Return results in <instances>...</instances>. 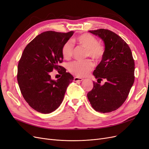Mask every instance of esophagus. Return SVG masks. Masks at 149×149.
<instances>
[{
  "label": "esophagus",
  "mask_w": 149,
  "mask_h": 149,
  "mask_svg": "<svg viewBox=\"0 0 149 149\" xmlns=\"http://www.w3.org/2000/svg\"><path fill=\"white\" fill-rule=\"evenodd\" d=\"M83 80H84V79L79 78V77H74V81H81Z\"/></svg>",
  "instance_id": "esophagus-1"
}]
</instances>
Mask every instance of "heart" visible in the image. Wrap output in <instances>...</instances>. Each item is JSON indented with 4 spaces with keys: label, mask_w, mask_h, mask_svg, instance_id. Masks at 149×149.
Wrapping results in <instances>:
<instances>
[{
    "label": "heart",
    "mask_w": 149,
    "mask_h": 149,
    "mask_svg": "<svg viewBox=\"0 0 149 149\" xmlns=\"http://www.w3.org/2000/svg\"><path fill=\"white\" fill-rule=\"evenodd\" d=\"M79 45L86 49V56H89L95 60L100 59L104 54V48L98 43L97 38L90 34H83L75 39ZM73 43L71 41L65 42L62 47L63 56L65 59H69L73 53ZM93 63L91 59L76 61L70 63L68 69L72 74L79 77H85L93 69Z\"/></svg>",
    "instance_id": "1"
}]
</instances>
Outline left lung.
<instances>
[{
  "mask_svg": "<svg viewBox=\"0 0 149 149\" xmlns=\"http://www.w3.org/2000/svg\"><path fill=\"white\" fill-rule=\"evenodd\" d=\"M89 32L104 43L102 60L93 75L97 80L106 81L102 85L93 82L87 97L96 111L111 112L122 106L128 96L134 81V61L128 44L115 33L104 29Z\"/></svg>",
  "mask_w": 149,
  "mask_h": 149,
  "instance_id": "1",
  "label": "left lung"
}]
</instances>
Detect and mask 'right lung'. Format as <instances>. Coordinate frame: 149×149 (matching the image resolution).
Returning <instances> with one entry per match:
<instances>
[{
    "mask_svg": "<svg viewBox=\"0 0 149 149\" xmlns=\"http://www.w3.org/2000/svg\"><path fill=\"white\" fill-rule=\"evenodd\" d=\"M74 32H42L26 47L21 55L18 66V85L26 101L38 112L49 113L56 110L74 80V77L59 65L63 59L62 47ZM54 69L62 75L57 81L51 78L50 72Z\"/></svg>",
    "mask_w": 149,
    "mask_h": 149,
    "instance_id": "right-lung-1",
    "label": "right lung"
}]
</instances>
